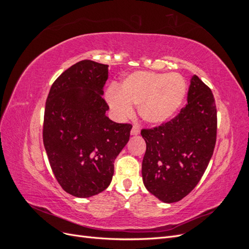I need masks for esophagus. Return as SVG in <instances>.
Instances as JSON below:
<instances>
[{"label":"esophagus","mask_w":249,"mask_h":249,"mask_svg":"<svg viewBox=\"0 0 249 249\" xmlns=\"http://www.w3.org/2000/svg\"><path fill=\"white\" fill-rule=\"evenodd\" d=\"M140 133V129L139 126L135 124L133 127H132V131H131V134L133 135V136H136V135H138Z\"/></svg>","instance_id":"34e87169"}]
</instances>
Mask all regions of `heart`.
I'll return each mask as SVG.
<instances>
[{"label": "heart", "instance_id": "1", "mask_svg": "<svg viewBox=\"0 0 249 249\" xmlns=\"http://www.w3.org/2000/svg\"><path fill=\"white\" fill-rule=\"evenodd\" d=\"M186 92L187 83L179 73L135 71L120 83L118 90L110 88L106 99L119 118L131 116L132 106H136L146 123L163 124L177 114Z\"/></svg>", "mask_w": 249, "mask_h": 249}]
</instances>
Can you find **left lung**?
<instances>
[{
	"label": "left lung",
	"mask_w": 249,
	"mask_h": 249,
	"mask_svg": "<svg viewBox=\"0 0 249 249\" xmlns=\"http://www.w3.org/2000/svg\"><path fill=\"white\" fill-rule=\"evenodd\" d=\"M187 102L175 118L141 131L146 142L142 161L143 184L167 203L184 198L198 184L216 143L214 95L195 74L190 81Z\"/></svg>",
	"instance_id": "left-lung-1"
}]
</instances>
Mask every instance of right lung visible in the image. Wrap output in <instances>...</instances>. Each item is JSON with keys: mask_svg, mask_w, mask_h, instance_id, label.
I'll return each instance as SVG.
<instances>
[{"mask_svg": "<svg viewBox=\"0 0 249 249\" xmlns=\"http://www.w3.org/2000/svg\"><path fill=\"white\" fill-rule=\"evenodd\" d=\"M108 65L82 60L53 83L43 118V144L62 189L90 197L110 185L114 160L130 139L132 125L106 116L103 99Z\"/></svg>", "mask_w": 249, "mask_h": 249, "instance_id": "add662e5", "label": "right lung"}]
</instances>
